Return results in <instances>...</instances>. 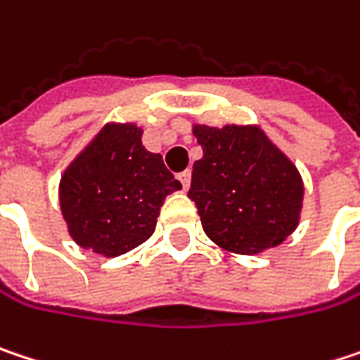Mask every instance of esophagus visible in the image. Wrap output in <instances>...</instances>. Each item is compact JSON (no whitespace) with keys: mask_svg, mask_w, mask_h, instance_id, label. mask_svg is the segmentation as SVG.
I'll return each instance as SVG.
<instances>
[{"mask_svg":"<svg viewBox=\"0 0 360 360\" xmlns=\"http://www.w3.org/2000/svg\"><path fill=\"white\" fill-rule=\"evenodd\" d=\"M181 185H183V189H189V183H191V171H183L179 175Z\"/></svg>","mask_w":360,"mask_h":360,"instance_id":"34e87169","label":"esophagus"}]
</instances>
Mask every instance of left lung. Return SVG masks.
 Listing matches in <instances>:
<instances>
[{"mask_svg": "<svg viewBox=\"0 0 360 360\" xmlns=\"http://www.w3.org/2000/svg\"><path fill=\"white\" fill-rule=\"evenodd\" d=\"M204 150L191 173L189 200L208 239L229 253L255 255L299 226L305 185L297 165L257 123H193Z\"/></svg>", "mask_w": 360, "mask_h": 360, "instance_id": "1", "label": "left lung"}]
</instances>
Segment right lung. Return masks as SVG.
Masks as SVG:
<instances>
[{"mask_svg":"<svg viewBox=\"0 0 360 360\" xmlns=\"http://www.w3.org/2000/svg\"><path fill=\"white\" fill-rule=\"evenodd\" d=\"M131 121H107L59 179V208L76 245L119 257L148 241L165 198L181 183L142 144Z\"/></svg>","mask_w":360,"mask_h":360,"instance_id":"obj_1","label":"right lung"}]
</instances>
